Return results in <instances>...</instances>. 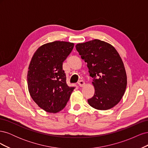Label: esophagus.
<instances>
[{"mask_svg":"<svg viewBox=\"0 0 148 148\" xmlns=\"http://www.w3.org/2000/svg\"><path fill=\"white\" fill-rule=\"evenodd\" d=\"M78 85H79V87H84V85H85V83L83 81H79L78 82Z\"/></svg>","mask_w":148,"mask_h":148,"instance_id":"obj_1","label":"esophagus"}]
</instances>
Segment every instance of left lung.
Here are the masks:
<instances>
[{
    "mask_svg": "<svg viewBox=\"0 0 148 148\" xmlns=\"http://www.w3.org/2000/svg\"><path fill=\"white\" fill-rule=\"evenodd\" d=\"M81 58L87 63L93 78L95 95L88 100L97 110H108L122 99L127 88V77L119 53L110 44L94 39L76 45Z\"/></svg>",
    "mask_w": 148,
    "mask_h": 148,
    "instance_id": "left-lung-1",
    "label": "left lung"
}]
</instances>
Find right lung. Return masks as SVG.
I'll return each instance as SVG.
<instances>
[{"label": "right lung", "instance_id": "right-lung-1", "mask_svg": "<svg viewBox=\"0 0 148 148\" xmlns=\"http://www.w3.org/2000/svg\"><path fill=\"white\" fill-rule=\"evenodd\" d=\"M73 47L70 42H48L40 46L31 60L27 74L29 95L47 112L55 114L63 109L75 89L67 85L62 69Z\"/></svg>", "mask_w": 148, "mask_h": 148}]
</instances>
